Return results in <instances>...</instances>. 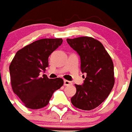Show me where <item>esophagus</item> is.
Here are the masks:
<instances>
[{"mask_svg":"<svg viewBox=\"0 0 132 132\" xmlns=\"http://www.w3.org/2000/svg\"><path fill=\"white\" fill-rule=\"evenodd\" d=\"M72 85V82L70 81H68L67 80H64V86H71Z\"/></svg>","mask_w":132,"mask_h":132,"instance_id":"1","label":"esophagus"}]
</instances>
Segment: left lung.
<instances>
[{"label":"left lung","instance_id":"left-lung-1","mask_svg":"<svg viewBox=\"0 0 132 132\" xmlns=\"http://www.w3.org/2000/svg\"><path fill=\"white\" fill-rule=\"evenodd\" d=\"M81 60V71L86 74L82 86L75 84L76 93L71 102L77 108L91 110L106 100L114 84V67L102 44L91 37L67 39Z\"/></svg>","mask_w":132,"mask_h":132}]
</instances>
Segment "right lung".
<instances>
[{
  "label": "right lung",
  "instance_id": "add662e5",
  "mask_svg": "<svg viewBox=\"0 0 132 132\" xmlns=\"http://www.w3.org/2000/svg\"><path fill=\"white\" fill-rule=\"evenodd\" d=\"M62 42L61 38L37 40L17 51L12 60L9 67L12 89L28 108L46 106L54 92L63 85L60 78L39 77L48 67L49 56Z\"/></svg>",
  "mask_w": 132,
  "mask_h": 132
}]
</instances>
